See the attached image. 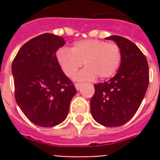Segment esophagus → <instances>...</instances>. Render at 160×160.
Here are the masks:
<instances>
[{
    "label": "esophagus",
    "instance_id": "esophagus-1",
    "mask_svg": "<svg viewBox=\"0 0 160 160\" xmlns=\"http://www.w3.org/2000/svg\"><path fill=\"white\" fill-rule=\"evenodd\" d=\"M74 87H75V88H76L77 91H79V90H80V87H81V84H80V83H75V84H74Z\"/></svg>",
    "mask_w": 160,
    "mask_h": 160
}]
</instances>
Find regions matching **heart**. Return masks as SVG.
I'll use <instances>...</instances> for the list:
<instances>
[{
    "label": "heart",
    "mask_w": 160,
    "mask_h": 160,
    "mask_svg": "<svg viewBox=\"0 0 160 160\" xmlns=\"http://www.w3.org/2000/svg\"><path fill=\"white\" fill-rule=\"evenodd\" d=\"M56 59L63 73L69 78L75 75L83 62L86 68L75 76V80L82 81L96 76L105 79L113 75L120 66L122 52L116 43L87 39L74 42L70 50L60 49Z\"/></svg>",
    "instance_id": "obj_1"
}]
</instances>
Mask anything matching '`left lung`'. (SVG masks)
I'll return each instance as SVG.
<instances>
[{"label":"left lung","mask_w":160,"mask_h":160,"mask_svg":"<svg viewBox=\"0 0 160 160\" xmlns=\"http://www.w3.org/2000/svg\"><path fill=\"white\" fill-rule=\"evenodd\" d=\"M105 39L120 47L122 61L114 77L94 85L91 113L101 125L118 127L130 120L140 107L149 83V68L144 54L130 40L116 35Z\"/></svg>","instance_id":"8db88e82"}]
</instances>
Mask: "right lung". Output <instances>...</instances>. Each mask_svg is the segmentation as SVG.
Wrapping results in <instances>:
<instances>
[{
  "mask_svg": "<svg viewBox=\"0 0 160 160\" xmlns=\"http://www.w3.org/2000/svg\"><path fill=\"white\" fill-rule=\"evenodd\" d=\"M65 43L62 37L44 33L26 42L12 62L16 103L40 127L62 123L77 92L56 59L57 49Z\"/></svg>",
  "mask_w": 160,
  "mask_h": 160,
  "instance_id": "right-lung-1",
  "label": "right lung"
}]
</instances>
